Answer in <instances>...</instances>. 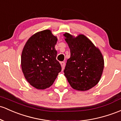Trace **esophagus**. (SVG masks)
Returning a JSON list of instances; mask_svg holds the SVG:
<instances>
[{"mask_svg":"<svg viewBox=\"0 0 121 121\" xmlns=\"http://www.w3.org/2000/svg\"><path fill=\"white\" fill-rule=\"evenodd\" d=\"M60 64H61V65L62 71H63L64 69V67H65V62L62 61V62H61Z\"/></svg>","mask_w":121,"mask_h":121,"instance_id":"obj_1","label":"esophagus"}]
</instances>
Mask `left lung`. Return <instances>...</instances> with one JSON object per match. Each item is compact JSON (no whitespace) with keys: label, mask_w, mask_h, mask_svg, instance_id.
Returning <instances> with one entry per match:
<instances>
[{"label":"left lung","mask_w":121,"mask_h":121,"mask_svg":"<svg viewBox=\"0 0 121 121\" xmlns=\"http://www.w3.org/2000/svg\"><path fill=\"white\" fill-rule=\"evenodd\" d=\"M68 44L71 57L65 67L64 75L75 90L87 91L98 84L104 68L103 56L88 38L79 35L74 38L64 34Z\"/></svg>","instance_id":"8db88e82"}]
</instances>
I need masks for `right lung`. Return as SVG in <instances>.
I'll return each mask as SVG.
<instances>
[{
    "label": "right lung",
    "instance_id": "add662e5",
    "mask_svg": "<svg viewBox=\"0 0 121 121\" xmlns=\"http://www.w3.org/2000/svg\"><path fill=\"white\" fill-rule=\"evenodd\" d=\"M57 38L49 30L35 33L27 41L21 56L25 78L33 87L43 90L50 87L61 67L56 60Z\"/></svg>",
    "mask_w": 121,
    "mask_h": 121
}]
</instances>
